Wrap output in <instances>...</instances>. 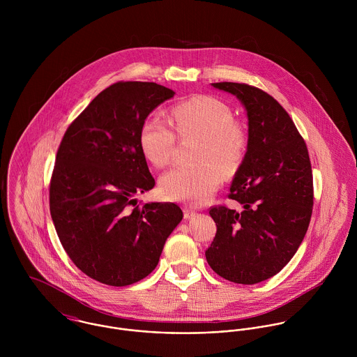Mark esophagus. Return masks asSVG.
<instances>
[{"mask_svg": "<svg viewBox=\"0 0 357 357\" xmlns=\"http://www.w3.org/2000/svg\"><path fill=\"white\" fill-rule=\"evenodd\" d=\"M195 214H197L195 210H192V208H190L187 206L184 207V218H192Z\"/></svg>", "mask_w": 357, "mask_h": 357, "instance_id": "obj_1", "label": "esophagus"}]
</instances>
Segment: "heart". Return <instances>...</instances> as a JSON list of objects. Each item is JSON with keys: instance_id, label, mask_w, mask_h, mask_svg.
I'll return each instance as SVG.
<instances>
[{"instance_id": "1", "label": "heart", "mask_w": 357, "mask_h": 357, "mask_svg": "<svg viewBox=\"0 0 357 357\" xmlns=\"http://www.w3.org/2000/svg\"><path fill=\"white\" fill-rule=\"evenodd\" d=\"M180 137H198L194 159L197 165H180L167 170L159 180L160 194L191 204H206L222 181L242 166L249 137L245 126L234 119L227 102L213 96H195L176 104L170 111ZM176 136L172 126L158 118H147L139 133L143 156L156 167L169 163Z\"/></svg>"}]
</instances>
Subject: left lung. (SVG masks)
Returning a JSON list of instances; mask_svg holds the SVG:
<instances>
[{
	"label": "left lung",
	"mask_w": 357,
	"mask_h": 357,
	"mask_svg": "<svg viewBox=\"0 0 357 357\" xmlns=\"http://www.w3.org/2000/svg\"><path fill=\"white\" fill-rule=\"evenodd\" d=\"M211 85L245 105L249 146L228 195L243 208L210 207L217 232L204 255L221 278L255 284L280 272L304 241L313 206L309 153L293 119L271 95L248 84Z\"/></svg>",
	"instance_id": "8db88e82"
}]
</instances>
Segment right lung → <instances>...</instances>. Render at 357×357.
<instances>
[{"mask_svg":"<svg viewBox=\"0 0 357 357\" xmlns=\"http://www.w3.org/2000/svg\"><path fill=\"white\" fill-rule=\"evenodd\" d=\"M174 96L155 82H116L73 121L56 153L50 208L71 261L115 287L136 283L158 265L183 220L176 204H137L155 185L139 147L143 122Z\"/></svg>","mask_w":357,"mask_h":357,"instance_id":"right-lung-1","label":"right lung"}]
</instances>
